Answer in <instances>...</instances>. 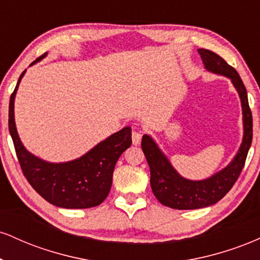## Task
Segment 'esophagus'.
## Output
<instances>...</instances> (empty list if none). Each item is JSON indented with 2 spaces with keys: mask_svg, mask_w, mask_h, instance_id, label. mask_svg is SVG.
<instances>
[{
  "mask_svg": "<svg viewBox=\"0 0 260 260\" xmlns=\"http://www.w3.org/2000/svg\"><path fill=\"white\" fill-rule=\"evenodd\" d=\"M140 140H142V131L133 129L132 132V142L134 145L140 144Z\"/></svg>",
  "mask_w": 260,
  "mask_h": 260,
  "instance_id": "1",
  "label": "esophagus"
}]
</instances>
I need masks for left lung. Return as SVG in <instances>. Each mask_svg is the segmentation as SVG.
<instances>
[{"label": "left lung", "instance_id": "1", "mask_svg": "<svg viewBox=\"0 0 260 260\" xmlns=\"http://www.w3.org/2000/svg\"><path fill=\"white\" fill-rule=\"evenodd\" d=\"M198 52L208 71L228 77L238 91L242 104L244 133L242 144L235 159L221 171L203 181L186 180L178 175L153 138L147 134L143 136L142 149L150 168V186L154 196L162 205L178 210L205 208L222 199L241 175L253 137L252 112L246 86L240 74L215 52L205 49H199Z\"/></svg>", "mask_w": 260, "mask_h": 260}]
</instances>
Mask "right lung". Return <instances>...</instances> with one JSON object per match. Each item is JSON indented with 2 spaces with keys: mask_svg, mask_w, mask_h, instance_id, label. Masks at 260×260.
Here are the masks:
<instances>
[{
  "mask_svg": "<svg viewBox=\"0 0 260 260\" xmlns=\"http://www.w3.org/2000/svg\"><path fill=\"white\" fill-rule=\"evenodd\" d=\"M45 56L46 53L31 64ZM24 73L25 71L20 74L11 95L8 128L25 178L45 201L56 207L86 209L100 205L111 189L113 170L118 157L132 144V129L124 127L73 161L51 164L39 159L23 147L14 122V98Z\"/></svg>",
  "mask_w": 260,
  "mask_h": 260,
  "instance_id": "obj_1",
  "label": "right lung"
}]
</instances>
